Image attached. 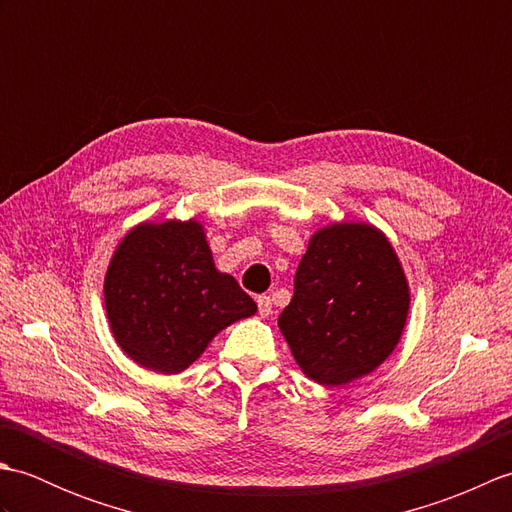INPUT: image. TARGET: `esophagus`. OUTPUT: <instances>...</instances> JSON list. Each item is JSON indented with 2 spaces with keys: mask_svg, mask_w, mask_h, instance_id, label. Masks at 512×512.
Instances as JSON below:
<instances>
[{
  "mask_svg": "<svg viewBox=\"0 0 512 512\" xmlns=\"http://www.w3.org/2000/svg\"><path fill=\"white\" fill-rule=\"evenodd\" d=\"M257 308H259V314H262V317H268V314L273 312V301H270V297H266V295L257 297Z\"/></svg>",
  "mask_w": 512,
  "mask_h": 512,
  "instance_id": "obj_1",
  "label": "esophagus"
}]
</instances>
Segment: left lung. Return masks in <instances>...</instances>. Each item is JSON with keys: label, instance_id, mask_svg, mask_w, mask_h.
I'll return each mask as SVG.
<instances>
[{"label": "left lung", "instance_id": "1", "mask_svg": "<svg viewBox=\"0 0 512 512\" xmlns=\"http://www.w3.org/2000/svg\"><path fill=\"white\" fill-rule=\"evenodd\" d=\"M409 303V281L387 235L367 222H334L310 237L277 325L303 374L341 387L396 350Z\"/></svg>", "mask_w": 512, "mask_h": 512}]
</instances>
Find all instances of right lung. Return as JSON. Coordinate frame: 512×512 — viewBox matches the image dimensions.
Wrapping results in <instances>:
<instances>
[{
    "label": "right lung",
    "mask_w": 512,
    "mask_h": 512,
    "mask_svg": "<svg viewBox=\"0 0 512 512\" xmlns=\"http://www.w3.org/2000/svg\"><path fill=\"white\" fill-rule=\"evenodd\" d=\"M107 323L118 347L156 374H180L228 325L257 303L235 277L215 268L202 222H140L107 266Z\"/></svg>",
    "instance_id": "1"
}]
</instances>
